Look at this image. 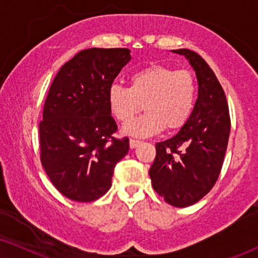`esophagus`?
Instances as JSON below:
<instances>
[{
	"instance_id": "esophagus-1",
	"label": "esophagus",
	"mask_w": 258,
	"mask_h": 258,
	"mask_svg": "<svg viewBox=\"0 0 258 258\" xmlns=\"http://www.w3.org/2000/svg\"><path fill=\"white\" fill-rule=\"evenodd\" d=\"M140 143H141V141L137 140V139H130V140H129V146H130V148H136L137 146H139Z\"/></svg>"
}]
</instances>
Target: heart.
Listing matches in <instances>:
<instances>
[{"label": "heart", "instance_id": "1", "mask_svg": "<svg viewBox=\"0 0 258 258\" xmlns=\"http://www.w3.org/2000/svg\"><path fill=\"white\" fill-rule=\"evenodd\" d=\"M197 97V82L189 70L151 64L129 77V88L112 84L108 91L110 112L119 122H128L141 109L146 114L123 126L125 134L149 136L164 128L181 129L189 121Z\"/></svg>", "mask_w": 258, "mask_h": 258}]
</instances>
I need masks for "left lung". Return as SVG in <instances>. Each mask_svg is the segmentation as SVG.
Instances as JSON below:
<instances>
[{
  "label": "left lung",
  "mask_w": 258,
  "mask_h": 258,
  "mask_svg": "<svg viewBox=\"0 0 258 258\" xmlns=\"http://www.w3.org/2000/svg\"><path fill=\"white\" fill-rule=\"evenodd\" d=\"M174 51L184 55L195 69L199 97L177 135L156 143L149 175L165 202L185 208L203 199L217 182L231 122L223 88L202 56L189 49Z\"/></svg>",
  "instance_id": "1"
}]
</instances>
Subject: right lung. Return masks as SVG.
<instances>
[{
	"label": "right lung",
	"instance_id": "obj_1",
	"mask_svg": "<svg viewBox=\"0 0 258 258\" xmlns=\"http://www.w3.org/2000/svg\"><path fill=\"white\" fill-rule=\"evenodd\" d=\"M126 48L81 50L58 70L40 122V158L56 189L69 200L93 202L111 186L129 139H116L108 91L130 59Z\"/></svg>",
	"mask_w": 258,
	"mask_h": 258
}]
</instances>
